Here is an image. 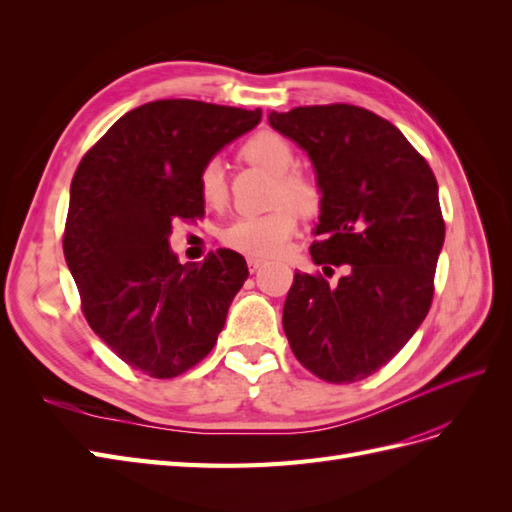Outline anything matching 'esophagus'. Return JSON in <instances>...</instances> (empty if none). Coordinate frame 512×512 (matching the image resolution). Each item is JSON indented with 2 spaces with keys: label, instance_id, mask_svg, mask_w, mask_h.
Masks as SVG:
<instances>
[{
  "label": "esophagus",
  "instance_id": "1",
  "mask_svg": "<svg viewBox=\"0 0 512 512\" xmlns=\"http://www.w3.org/2000/svg\"><path fill=\"white\" fill-rule=\"evenodd\" d=\"M247 267H250V271L252 273H256V271H260L262 267H265V260H262V258H247Z\"/></svg>",
  "mask_w": 512,
  "mask_h": 512
}]
</instances>
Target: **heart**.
<instances>
[{
	"label": "heart",
	"instance_id": "b5f03b06",
	"mask_svg": "<svg viewBox=\"0 0 512 512\" xmlns=\"http://www.w3.org/2000/svg\"><path fill=\"white\" fill-rule=\"evenodd\" d=\"M241 158L265 170L275 177V205L280 207L267 215H247L224 228L222 241L247 256L269 258L286 250L288 241L297 230L299 213H314L320 205V192L314 181H309L294 170L297 166V153L282 134L258 132L250 141L243 143ZM198 190L203 203L209 207H220L226 200V173L224 166L213 160L209 162L198 179ZM293 208L290 210L289 207Z\"/></svg>",
	"mask_w": 512,
	"mask_h": 512
}]
</instances>
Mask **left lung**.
I'll return each mask as SVG.
<instances>
[{
  "label": "left lung",
  "instance_id": "obj_1",
  "mask_svg": "<svg viewBox=\"0 0 512 512\" xmlns=\"http://www.w3.org/2000/svg\"><path fill=\"white\" fill-rule=\"evenodd\" d=\"M316 173V265H350L337 286L294 273L284 331L318 378L344 384L374 374L425 320L444 245L438 181L391 121L350 104L269 113Z\"/></svg>",
  "mask_w": 512,
  "mask_h": 512
}]
</instances>
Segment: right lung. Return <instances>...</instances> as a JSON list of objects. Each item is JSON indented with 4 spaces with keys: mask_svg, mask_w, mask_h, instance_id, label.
Wrapping results in <instances>:
<instances>
[{
    "mask_svg": "<svg viewBox=\"0 0 512 512\" xmlns=\"http://www.w3.org/2000/svg\"><path fill=\"white\" fill-rule=\"evenodd\" d=\"M260 117V108L149 102L117 119L76 168L64 256L85 318L151 378H175L205 359L250 275L226 247L181 265L168 239L177 218L205 213L203 168Z\"/></svg>",
    "mask_w": 512,
    "mask_h": 512,
    "instance_id": "add662e5",
    "label": "right lung"
}]
</instances>
